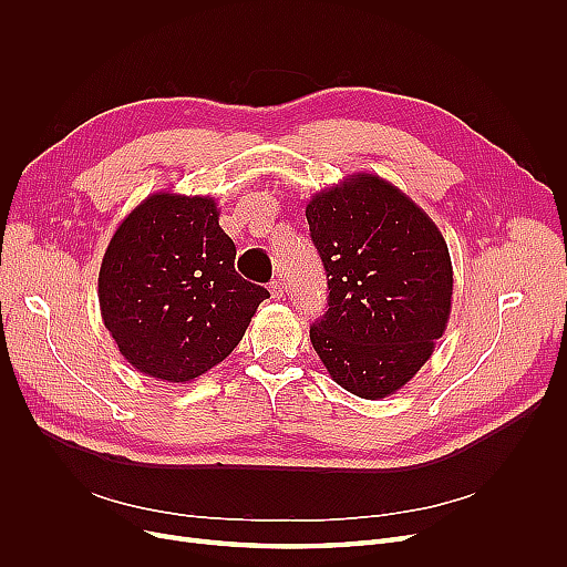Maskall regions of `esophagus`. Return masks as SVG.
<instances>
[{
	"mask_svg": "<svg viewBox=\"0 0 567 567\" xmlns=\"http://www.w3.org/2000/svg\"><path fill=\"white\" fill-rule=\"evenodd\" d=\"M268 291H271V296L276 301H280L282 299V293H285V285H282V280H274L271 285H268Z\"/></svg>",
	"mask_w": 567,
	"mask_h": 567,
	"instance_id": "esophagus-1",
	"label": "esophagus"
}]
</instances>
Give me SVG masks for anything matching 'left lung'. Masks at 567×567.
I'll list each match as a JSON object with an SVG mask.
<instances>
[{"label": "left lung", "mask_w": 567, "mask_h": 567, "mask_svg": "<svg viewBox=\"0 0 567 567\" xmlns=\"http://www.w3.org/2000/svg\"><path fill=\"white\" fill-rule=\"evenodd\" d=\"M306 218L329 278V310L310 326L312 347L344 391L389 398L427 363L449 326L445 238L419 204L368 172L317 193Z\"/></svg>", "instance_id": "1"}]
</instances>
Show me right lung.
I'll return each instance as SVG.
<instances>
[{"label": "right lung", "instance_id": "add662e5", "mask_svg": "<svg viewBox=\"0 0 567 567\" xmlns=\"http://www.w3.org/2000/svg\"><path fill=\"white\" fill-rule=\"evenodd\" d=\"M214 197L156 193L116 227L99 274L105 329L142 374L188 383L241 342L268 291L236 274Z\"/></svg>", "mask_w": 567, "mask_h": 567}]
</instances>
